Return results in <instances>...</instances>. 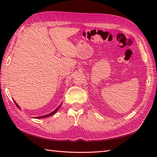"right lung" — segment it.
<instances>
[{"label":"right lung","mask_w":157,"mask_h":157,"mask_svg":"<svg viewBox=\"0 0 157 157\" xmlns=\"http://www.w3.org/2000/svg\"><path fill=\"white\" fill-rule=\"evenodd\" d=\"M15 105H16V106H17V107L19 109V106L17 105V103L15 102ZM59 109V107L58 108V109H56L55 111H53V112H52L51 113H50V114H48V115H43V116H41V117H36V118H38V119H40V118H45V117H49V116H51V115H52L53 114H55V113L57 111V110Z\"/></svg>","instance_id":"add662e5"}]
</instances>
